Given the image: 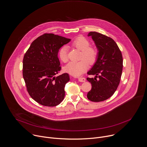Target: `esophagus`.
<instances>
[{"label":"esophagus","instance_id":"1","mask_svg":"<svg viewBox=\"0 0 147 147\" xmlns=\"http://www.w3.org/2000/svg\"><path fill=\"white\" fill-rule=\"evenodd\" d=\"M78 81H80V82H85V78H84V77H78Z\"/></svg>","mask_w":147,"mask_h":147}]
</instances>
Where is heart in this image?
<instances>
[{
	"instance_id": "1",
	"label": "heart",
	"mask_w": 147,
	"mask_h": 147,
	"mask_svg": "<svg viewBox=\"0 0 147 147\" xmlns=\"http://www.w3.org/2000/svg\"><path fill=\"white\" fill-rule=\"evenodd\" d=\"M72 45L81 51L80 61L70 62L64 67V71L74 76H80L84 73L90 64H93L98 57V51L93 47L90 46V42L84 37H78L72 42ZM58 56L61 61L66 62L68 60V48L62 47L59 50Z\"/></svg>"
}]
</instances>
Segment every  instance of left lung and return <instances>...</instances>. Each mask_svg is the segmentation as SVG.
Segmentation results:
<instances>
[{
    "label": "left lung",
    "mask_w": 147,
    "mask_h": 147,
    "mask_svg": "<svg viewBox=\"0 0 147 147\" xmlns=\"http://www.w3.org/2000/svg\"><path fill=\"white\" fill-rule=\"evenodd\" d=\"M91 36L98 51V57L88 75L94 78H87L92 89L88 93V99L94 102H102L116 91L122 72L123 59L121 51L114 40L107 36L96 32H90Z\"/></svg>",
    "instance_id": "obj_1"
}]
</instances>
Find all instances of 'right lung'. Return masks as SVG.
<instances>
[{
    "label": "right lung",
    "instance_id": "add662e5",
    "mask_svg": "<svg viewBox=\"0 0 147 147\" xmlns=\"http://www.w3.org/2000/svg\"><path fill=\"white\" fill-rule=\"evenodd\" d=\"M71 39L45 33L34 40L23 59V77L27 90L38 103L48 107L59 105L64 99L67 73L55 77L60 70L59 49Z\"/></svg>",
    "mask_w": 147,
    "mask_h": 147
}]
</instances>
